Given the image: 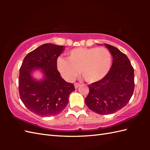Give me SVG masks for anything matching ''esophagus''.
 Segmentation results:
<instances>
[{
	"instance_id": "1",
	"label": "esophagus",
	"mask_w": 150,
	"mask_h": 150,
	"mask_svg": "<svg viewBox=\"0 0 150 150\" xmlns=\"http://www.w3.org/2000/svg\"><path fill=\"white\" fill-rule=\"evenodd\" d=\"M80 84H79V83H75V84H74V86H75V89H77L79 86H80Z\"/></svg>"
}]
</instances>
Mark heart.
I'll return each instance as SVG.
<instances>
[{
    "instance_id": "b5f03b06",
    "label": "heart",
    "mask_w": 150,
    "mask_h": 150,
    "mask_svg": "<svg viewBox=\"0 0 150 150\" xmlns=\"http://www.w3.org/2000/svg\"><path fill=\"white\" fill-rule=\"evenodd\" d=\"M112 64V55L106 47H77L69 51L68 60L59 57L57 68L62 77L68 82L78 75L89 83L97 82L108 74Z\"/></svg>"
}]
</instances>
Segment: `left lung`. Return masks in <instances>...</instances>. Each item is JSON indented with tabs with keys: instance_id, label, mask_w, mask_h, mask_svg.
<instances>
[{
	"instance_id": "8db88e82",
	"label": "left lung",
	"mask_w": 150,
	"mask_h": 150,
	"mask_svg": "<svg viewBox=\"0 0 150 150\" xmlns=\"http://www.w3.org/2000/svg\"><path fill=\"white\" fill-rule=\"evenodd\" d=\"M113 57L108 74L103 80L88 85L90 92L85 103L100 115L115 113L128 103L134 91V70L125 54L110 44H104Z\"/></svg>"
}]
</instances>
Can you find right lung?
Here are the masks:
<instances>
[{"label":"right lung","mask_w":150,"mask_h":150,"mask_svg":"<svg viewBox=\"0 0 150 150\" xmlns=\"http://www.w3.org/2000/svg\"><path fill=\"white\" fill-rule=\"evenodd\" d=\"M64 46L47 43L25 57L19 71L18 91L21 99L28 110L42 117L61 113L68 104L74 85L66 82L57 70V58ZM36 70L43 74L41 80L32 76Z\"/></svg>","instance_id":"1"}]
</instances>
